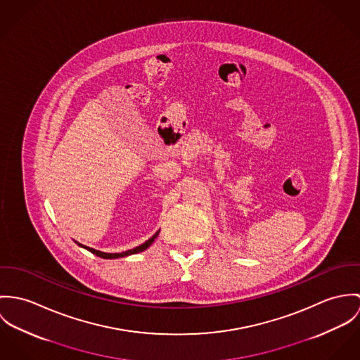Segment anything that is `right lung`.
Instances as JSON below:
<instances>
[{
  "instance_id": "add662e5",
  "label": "right lung",
  "mask_w": 360,
  "mask_h": 360,
  "mask_svg": "<svg viewBox=\"0 0 360 360\" xmlns=\"http://www.w3.org/2000/svg\"><path fill=\"white\" fill-rule=\"evenodd\" d=\"M158 235H159V232L156 233V235H153L152 238L149 240H146L143 244H141V245H138V247H135V248H132V250H128V251H124V252H117V254H110V252H102V251H98V250H94V248H89V247H85V245H81V247H84V248H86L88 251H91L92 254H95V255H98V257H101V258H106V259H113V258H120V257H127V255H131V254H136V252H141V251H145L153 241L155 239L158 238Z\"/></svg>"
}]
</instances>
